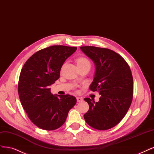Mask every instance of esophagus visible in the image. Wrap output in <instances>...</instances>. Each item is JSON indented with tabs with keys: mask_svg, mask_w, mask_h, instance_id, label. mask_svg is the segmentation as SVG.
<instances>
[{
	"mask_svg": "<svg viewBox=\"0 0 154 154\" xmlns=\"http://www.w3.org/2000/svg\"><path fill=\"white\" fill-rule=\"evenodd\" d=\"M76 100H77V102H78V103H81V102H82L83 100L82 97H76Z\"/></svg>",
	"mask_w": 154,
	"mask_h": 154,
	"instance_id": "esophagus-1",
	"label": "esophagus"
}]
</instances>
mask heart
Here are the masks:
<instances>
[{
	"label": "heart",
	"instance_id": "heart-1",
	"mask_svg": "<svg viewBox=\"0 0 154 154\" xmlns=\"http://www.w3.org/2000/svg\"><path fill=\"white\" fill-rule=\"evenodd\" d=\"M76 63L78 67H81L83 66H91V62L88 60V59L85 57H79L78 59L76 60Z\"/></svg>",
	"mask_w": 154,
	"mask_h": 154
}]
</instances>
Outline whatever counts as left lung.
I'll use <instances>...</instances> for the list:
<instances>
[{
  "mask_svg": "<svg viewBox=\"0 0 154 154\" xmlns=\"http://www.w3.org/2000/svg\"><path fill=\"white\" fill-rule=\"evenodd\" d=\"M80 49L95 65L90 89L101 95L98 102L84 99L89 105L85 120L95 129H109L123 119L131 106L133 97L131 69L122 57L111 50L91 46Z\"/></svg>",
  "mask_w": 154,
  "mask_h": 154,
  "instance_id": "1",
  "label": "left lung"
}]
</instances>
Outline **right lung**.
<instances>
[{
    "label": "right lung",
    "mask_w": 154,
    "mask_h": 154,
    "mask_svg": "<svg viewBox=\"0 0 154 154\" xmlns=\"http://www.w3.org/2000/svg\"><path fill=\"white\" fill-rule=\"evenodd\" d=\"M76 47L54 45L35 53L21 71L18 91L20 102L32 122L46 131L64 124L76 99L66 94L54 95L50 86L60 77L61 67Z\"/></svg>",
    "instance_id": "right-lung-1"
}]
</instances>
